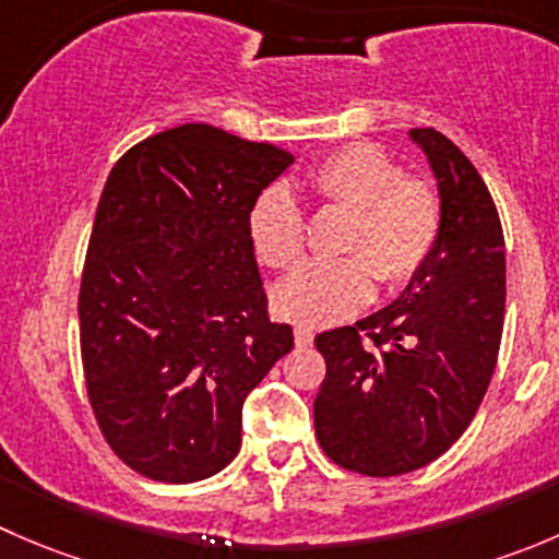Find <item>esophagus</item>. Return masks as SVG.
Instances as JSON below:
<instances>
[{"label":"esophagus","mask_w":559,"mask_h":559,"mask_svg":"<svg viewBox=\"0 0 559 559\" xmlns=\"http://www.w3.org/2000/svg\"><path fill=\"white\" fill-rule=\"evenodd\" d=\"M295 343L300 348H308L313 343V330L311 326H302V324H297L295 326Z\"/></svg>","instance_id":"esophagus-1"}]
</instances>
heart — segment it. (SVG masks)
Segmentation results:
<instances>
[{"label":"heart","mask_w":559,"mask_h":559,"mask_svg":"<svg viewBox=\"0 0 559 559\" xmlns=\"http://www.w3.org/2000/svg\"><path fill=\"white\" fill-rule=\"evenodd\" d=\"M306 183L319 205L348 211L337 243L348 253L292 270L273 289L278 316L302 326L332 324L370 300L373 278L386 292L419 278L443 233V202L432 180L403 173L379 145L348 143L324 156ZM248 229L267 267H289L306 251V211L284 183L257 197Z\"/></svg>","instance_id":"obj_1"}]
</instances>
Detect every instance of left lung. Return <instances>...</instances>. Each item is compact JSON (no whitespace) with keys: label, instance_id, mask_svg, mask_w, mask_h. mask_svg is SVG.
<instances>
[{"label":"left lung","instance_id":"8db88e82","mask_svg":"<svg viewBox=\"0 0 559 559\" xmlns=\"http://www.w3.org/2000/svg\"><path fill=\"white\" fill-rule=\"evenodd\" d=\"M443 202V233L419 278L379 313L316 335L326 362L316 438L335 465L400 476L438 460L476 416L506 316V240L476 167L436 129H411Z\"/></svg>","mask_w":559,"mask_h":559}]
</instances>
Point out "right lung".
<instances>
[{"label": "right lung", "mask_w": 559, "mask_h": 559, "mask_svg": "<svg viewBox=\"0 0 559 559\" xmlns=\"http://www.w3.org/2000/svg\"><path fill=\"white\" fill-rule=\"evenodd\" d=\"M289 151L183 123L116 162L78 316L88 403L140 476L191 484L240 452L243 400L295 337L270 321L248 216Z\"/></svg>", "instance_id": "right-lung-1"}]
</instances>
